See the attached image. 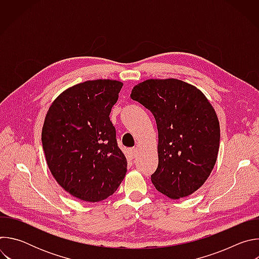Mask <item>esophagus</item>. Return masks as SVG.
Segmentation results:
<instances>
[{
	"instance_id": "esophagus-1",
	"label": "esophagus",
	"mask_w": 259,
	"mask_h": 259,
	"mask_svg": "<svg viewBox=\"0 0 259 259\" xmlns=\"http://www.w3.org/2000/svg\"><path fill=\"white\" fill-rule=\"evenodd\" d=\"M129 153H130V156L132 158H136L137 155H138V149H137V147H132V149L129 150Z\"/></svg>"
}]
</instances>
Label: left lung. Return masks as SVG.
<instances>
[{"instance_id":"1","label":"left lung","mask_w":259,"mask_h":259,"mask_svg":"<svg viewBox=\"0 0 259 259\" xmlns=\"http://www.w3.org/2000/svg\"><path fill=\"white\" fill-rule=\"evenodd\" d=\"M130 96L157 123L159 165L151 176L156 190L173 200L192 195L218 155L220 128L213 106L197 87L177 79L146 80Z\"/></svg>"}]
</instances>
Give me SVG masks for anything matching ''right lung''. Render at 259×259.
<instances>
[{
  "instance_id": "add662e5",
  "label": "right lung",
  "mask_w": 259,
  "mask_h": 259,
  "mask_svg": "<svg viewBox=\"0 0 259 259\" xmlns=\"http://www.w3.org/2000/svg\"><path fill=\"white\" fill-rule=\"evenodd\" d=\"M123 83L86 81L64 90L51 104L42 129L47 165L72 197L99 202L112 196L127 172L109 120Z\"/></svg>"
}]
</instances>
